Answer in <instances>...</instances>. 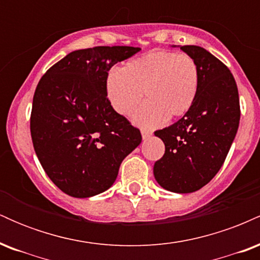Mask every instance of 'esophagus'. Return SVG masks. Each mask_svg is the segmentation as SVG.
I'll return each mask as SVG.
<instances>
[{
	"label": "esophagus",
	"mask_w": 260,
	"mask_h": 260,
	"mask_svg": "<svg viewBox=\"0 0 260 260\" xmlns=\"http://www.w3.org/2000/svg\"><path fill=\"white\" fill-rule=\"evenodd\" d=\"M151 136V132L150 131H147V129H142V137L143 139H148L149 137Z\"/></svg>",
	"instance_id": "obj_1"
}]
</instances>
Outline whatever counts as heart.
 Masks as SVG:
<instances>
[{
    "label": "heart",
    "instance_id": "b5f03b06",
    "mask_svg": "<svg viewBox=\"0 0 260 260\" xmlns=\"http://www.w3.org/2000/svg\"><path fill=\"white\" fill-rule=\"evenodd\" d=\"M199 85L196 61L187 53L155 50L131 59L106 78V94L116 112L128 116L142 101H148L134 113L140 127L160 126L170 118L183 116L194 103Z\"/></svg>",
    "mask_w": 260,
    "mask_h": 260
}]
</instances>
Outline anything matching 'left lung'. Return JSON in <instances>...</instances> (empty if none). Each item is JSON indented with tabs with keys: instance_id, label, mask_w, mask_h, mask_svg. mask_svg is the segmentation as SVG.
<instances>
[{
	"instance_id": "left-lung-1",
	"label": "left lung",
	"mask_w": 260,
	"mask_h": 260,
	"mask_svg": "<svg viewBox=\"0 0 260 260\" xmlns=\"http://www.w3.org/2000/svg\"><path fill=\"white\" fill-rule=\"evenodd\" d=\"M180 49L198 66V91L181 120L154 133L165 144L154 176L170 192L192 193L221 169L240 124V98L234 76L220 59L196 45Z\"/></svg>"
}]
</instances>
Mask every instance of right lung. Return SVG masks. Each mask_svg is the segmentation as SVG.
<instances>
[{"instance_id": "add662e5", "label": "right lung", "mask_w": 260, "mask_h": 260, "mask_svg": "<svg viewBox=\"0 0 260 260\" xmlns=\"http://www.w3.org/2000/svg\"><path fill=\"white\" fill-rule=\"evenodd\" d=\"M139 51L77 50L41 77L32 99V145L46 175L66 194L88 198L105 192L142 142L138 128L112 109L106 94L110 68Z\"/></svg>"}]
</instances>
